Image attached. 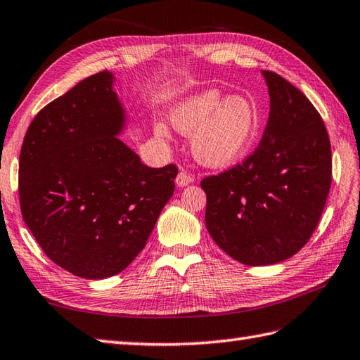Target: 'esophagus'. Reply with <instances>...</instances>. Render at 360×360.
Here are the masks:
<instances>
[{"mask_svg":"<svg viewBox=\"0 0 360 360\" xmlns=\"http://www.w3.org/2000/svg\"><path fill=\"white\" fill-rule=\"evenodd\" d=\"M190 182H193V176L186 170H181L178 176H176V184H178V187H186Z\"/></svg>","mask_w":360,"mask_h":360,"instance_id":"1","label":"esophagus"}]
</instances>
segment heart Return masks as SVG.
Listing matches in <instances>:
<instances>
[{"label":"heart","instance_id":"1","mask_svg":"<svg viewBox=\"0 0 360 360\" xmlns=\"http://www.w3.org/2000/svg\"><path fill=\"white\" fill-rule=\"evenodd\" d=\"M172 123L182 134H192V150L201 164L223 167L234 162L248 148L257 131L255 105L245 96L223 100L218 89H206L188 96L172 112ZM160 139L168 136L162 123L154 126Z\"/></svg>","mask_w":360,"mask_h":360}]
</instances>
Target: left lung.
<instances>
[{"instance_id": "1", "label": "left lung", "mask_w": 360, "mask_h": 360, "mask_svg": "<svg viewBox=\"0 0 360 360\" xmlns=\"http://www.w3.org/2000/svg\"><path fill=\"white\" fill-rule=\"evenodd\" d=\"M262 75L270 115L259 146L242 164L201 181L209 234L226 255L251 266L283 262L307 243L333 179L319 110L283 76Z\"/></svg>"}]
</instances>
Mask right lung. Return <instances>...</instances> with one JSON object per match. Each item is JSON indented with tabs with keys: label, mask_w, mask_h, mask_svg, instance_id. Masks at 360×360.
<instances>
[{
	"label": "right lung",
	"mask_w": 360,
	"mask_h": 360,
	"mask_svg": "<svg viewBox=\"0 0 360 360\" xmlns=\"http://www.w3.org/2000/svg\"><path fill=\"white\" fill-rule=\"evenodd\" d=\"M108 70L41 109L21 145L20 209L56 265L86 279L123 271L174 192L178 167L151 168L117 136L124 110Z\"/></svg>",
	"instance_id": "1"
}]
</instances>
